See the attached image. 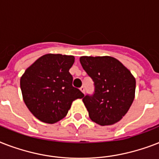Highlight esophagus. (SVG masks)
Masks as SVG:
<instances>
[{"instance_id":"obj_1","label":"esophagus","mask_w":159,"mask_h":159,"mask_svg":"<svg viewBox=\"0 0 159 159\" xmlns=\"http://www.w3.org/2000/svg\"><path fill=\"white\" fill-rule=\"evenodd\" d=\"M80 90H81V92H82V93H85V87H81V88H80Z\"/></svg>"}]
</instances>
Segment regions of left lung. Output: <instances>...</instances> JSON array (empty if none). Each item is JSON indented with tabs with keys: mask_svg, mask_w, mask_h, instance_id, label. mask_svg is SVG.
<instances>
[{
	"mask_svg": "<svg viewBox=\"0 0 159 159\" xmlns=\"http://www.w3.org/2000/svg\"><path fill=\"white\" fill-rule=\"evenodd\" d=\"M80 62L95 85L93 96L82 99L90 119L111 125L127 113L135 95V78L118 59L111 56H82Z\"/></svg>",
	"mask_w": 159,
	"mask_h": 159,
	"instance_id": "left-lung-1",
	"label": "left lung"
}]
</instances>
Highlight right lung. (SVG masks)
I'll return each instance as SVG.
<instances>
[{"instance_id": "obj_1", "label": "right lung", "mask_w": 159, "mask_h": 159, "mask_svg": "<svg viewBox=\"0 0 159 159\" xmlns=\"http://www.w3.org/2000/svg\"><path fill=\"white\" fill-rule=\"evenodd\" d=\"M74 56L48 53L39 57L20 77V89L26 106L36 118L54 124L67 116L73 101L84 97L72 87L69 69Z\"/></svg>"}]
</instances>
